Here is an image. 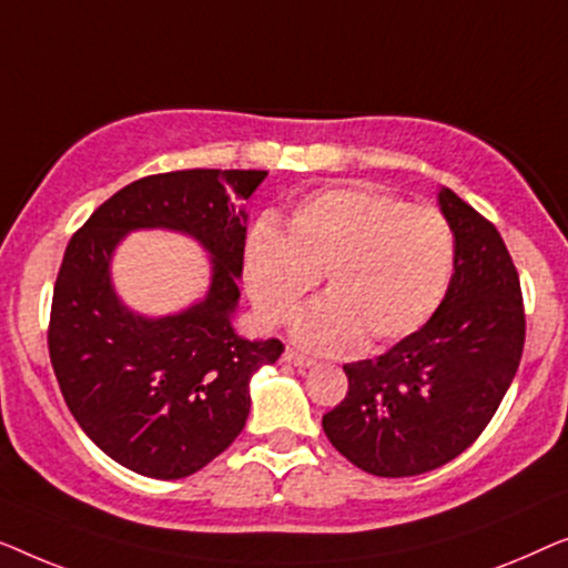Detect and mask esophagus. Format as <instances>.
I'll return each mask as SVG.
<instances>
[{
  "instance_id": "esophagus-1",
  "label": "esophagus",
  "mask_w": 568,
  "mask_h": 568,
  "mask_svg": "<svg viewBox=\"0 0 568 568\" xmlns=\"http://www.w3.org/2000/svg\"><path fill=\"white\" fill-rule=\"evenodd\" d=\"M283 361L285 363H291V365H295V367H311L314 365V361H311V357H306V355H301V353H295V349H285L283 353Z\"/></svg>"
}]
</instances>
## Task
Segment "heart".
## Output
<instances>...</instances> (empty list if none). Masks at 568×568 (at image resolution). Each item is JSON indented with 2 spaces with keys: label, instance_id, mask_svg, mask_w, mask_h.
I'll list each match as a JSON object with an SVG mask.
<instances>
[{
  "label": "heart",
  "instance_id": "1",
  "mask_svg": "<svg viewBox=\"0 0 568 568\" xmlns=\"http://www.w3.org/2000/svg\"><path fill=\"white\" fill-rule=\"evenodd\" d=\"M453 229L437 207L371 185L329 187L295 207L283 234L262 221L246 242L244 281L267 326L287 324L324 277L329 298L293 326L318 353L388 345L417 332L453 277Z\"/></svg>",
  "mask_w": 568,
  "mask_h": 568
}]
</instances>
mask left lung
<instances>
[{"mask_svg": "<svg viewBox=\"0 0 568 568\" xmlns=\"http://www.w3.org/2000/svg\"><path fill=\"white\" fill-rule=\"evenodd\" d=\"M453 277L433 318L375 361L347 363V396L324 414L329 443L365 474L419 476L474 445L525 347L520 277L499 231L440 190Z\"/></svg>", "mask_w": 568, "mask_h": 568, "instance_id": "1", "label": "left lung"}]
</instances>
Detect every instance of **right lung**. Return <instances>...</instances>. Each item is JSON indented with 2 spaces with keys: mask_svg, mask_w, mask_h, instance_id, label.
<instances>
[{
  "mask_svg": "<svg viewBox=\"0 0 568 568\" xmlns=\"http://www.w3.org/2000/svg\"><path fill=\"white\" fill-rule=\"evenodd\" d=\"M262 170L151 174L102 203L71 236L55 277L48 353L63 402L87 437L149 478H185L236 440L250 417V378L283 355L231 326L244 267V201ZM170 227L214 260L206 298L146 320L116 298L109 260L128 230Z\"/></svg>",
  "mask_w": 568,
  "mask_h": 568,
  "instance_id": "obj_1",
  "label": "right lung"
}]
</instances>
